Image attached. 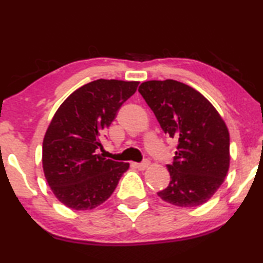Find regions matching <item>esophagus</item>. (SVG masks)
I'll return each mask as SVG.
<instances>
[{
    "instance_id": "obj_1",
    "label": "esophagus",
    "mask_w": 263,
    "mask_h": 263,
    "mask_svg": "<svg viewBox=\"0 0 263 263\" xmlns=\"http://www.w3.org/2000/svg\"><path fill=\"white\" fill-rule=\"evenodd\" d=\"M136 167L139 170H145L147 167H149V162H143V163H137Z\"/></svg>"
}]
</instances>
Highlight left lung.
<instances>
[{"instance_id":"1","label":"left lung","mask_w":263,"mask_h":263,"mask_svg":"<svg viewBox=\"0 0 263 263\" xmlns=\"http://www.w3.org/2000/svg\"><path fill=\"white\" fill-rule=\"evenodd\" d=\"M138 91L162 130L179 140L170 182L158 192L162 200L180 207L209 201L224 182L230 165L227 124L204 95L175 80L147 81Z\"/></svg>"}]
</instances>
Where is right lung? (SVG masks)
I'll use <instances>...</instances> for the list:
<instances>
[{
    "instance_id": "right-lung-1",
    "label": "right lung",
    "mask_w": 263,
    "mask_h": 263,
    "mask_svg": "<svg viewBox=\"0 0 263 263\" xmlns=\"http://www.w3.org/2000/svg\"><path fill=\"white\" fill-rule=\"evenodd\" d=\"M137 81L96 80L70 94L59 106L43 140V169L62 204L93 210L108 199L128 163L106 160L96 149L121 105L136 93Z\"/></svg>"
}]
</instances>
